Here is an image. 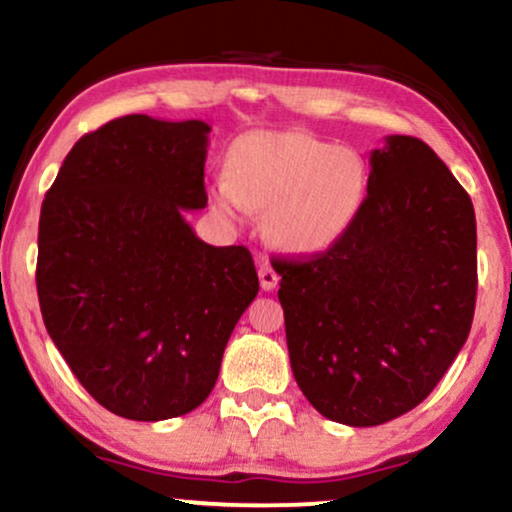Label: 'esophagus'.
<instances>
[{
	"mask_svg": "<svg viewBox=\"0 0 512 512\" xmlns=\"http://www.w3.org/2000/svg\"><path fill=\"white\" fill-rule=\"evenodd\" d=\"M258 280H261L263 292H273L277 282H280V275L275 273V268L270 266V263H263V266L258 268Z\"/></svg>",
	"mask_w": 512,
	"mask_h": 512,
	"instance_id": "obj_1",
	"label": "esophagus"
}]
</instances>
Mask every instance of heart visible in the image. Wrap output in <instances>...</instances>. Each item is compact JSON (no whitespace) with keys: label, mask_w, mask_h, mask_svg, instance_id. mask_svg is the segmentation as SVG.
<instances>
[{"label":"heart","mask_w":512,"mask_h":512,"mask_svg":"<svg viewBox=\"0 0 512 512\" xmlns=\"http://www.w3.org/2000/svg\"><path fill=\"white\" fill-rule=\"evenodd\" d=\"M208 192L230 220L266 213L270 242L289 254H320L361 213L368 170L356 151L308 132L254 130L232 142Z\"/></svg>","instance_id":"b5f03b06"}]
</instances>
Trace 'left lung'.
Here are the masks:
<instances>
[{"label":"left lung","instance_id":"8db88e82","mask_svg":"<svg viewBox=\"0 0 512 512\" xmlns=\"http://www.w3.org/2000/svg\"><path fill=\"white\" fill-rule=\"evenodd\" d=\"M275 270L299 389L327 420L382 425L425 401L468 339L475 208L425 142L389 135L342 239Z\"/></svg>","mask_w":512,"mask_h":512}]
</instances>
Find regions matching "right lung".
I'll list each match as a JSON object with an SVG mask.
<instances>
[{
	"mask_svg": "<svg viewBox=\"0 0 512 512\" xmlns=\"http://www.w3.org/2000/svg\"><path fill=\"white\" fill-rule=\"evenodd\" d=\"M208 123L123 116L87 132L42 201L37 296L49 337L106 410L156 422L206 401L258 294L244 246H211Z\"/></svg>",
	"mask_w": 512,
	"mask_h": 512,
	"instance_id": "right-lung-1",
	"label": "right lung"
}]
</instances>
